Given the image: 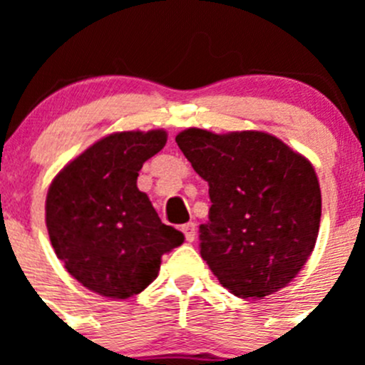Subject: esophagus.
Here are the masks:
<instances>
[{
    "label": "esophagus",
    "mask_w": 365,
    "mask_h": 365,
    "mask_svg": "<svg viewBox=\"0 0 365 365\" xmlns=\"http://www.w3.org/2000/svg\"><path fill=\"white\" fill-rule=\"evenodd\" d=\"M182 231H183V235H185L187 242L196 240V224L194 222H189V224H185V226H182Z\"/></svg>",
    "instance_id": "1"
}]
</instances>
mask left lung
Instances as JSON below:
<instances>
[{"mask_svg": "<svg viewBox=\"0 0 365 365\" xmlns=\"http://www.w3.org/2000/svg\"><path fill=\"white\" fill-rule=\"evenodd\" d=\"M176 143L210 187L200 247L213 275L242 298L284 288L318 238L322 190L311 162L259 130L187 128Z\"/></svg>", "mask_w": 365, "mask_h": 365, "instance_id": "1", "label": "left lung"}]
</instances>
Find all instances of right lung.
Here are the masks:
<instances>
[{"instance_id": "add662e5", "label": "right lung", "mask_w": 365, "mask_h": 365, "mask_svg": "<svg viewBox=\"0 0 365 365\" xmlns=\"http://www.w3.org/2000/svg\"><path fill=\"white\" fill-rule=\"evenodd\" d=\"M168 141L165 130L116 132L68 162L46 200L51 244L84 288L128 298L148 288L160 257L183 244V233L162 224L138 189L143 164Z\"/></svg>"}]
</instances>
